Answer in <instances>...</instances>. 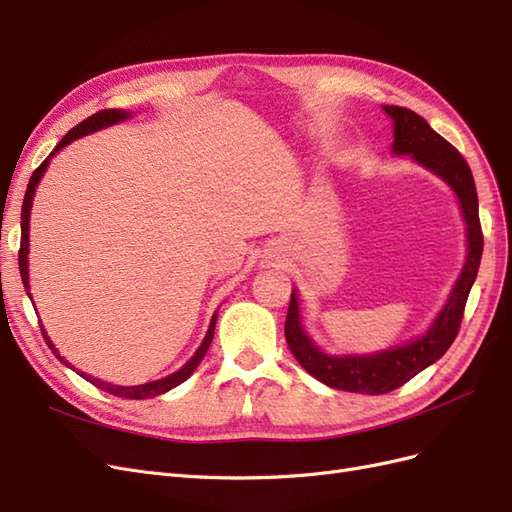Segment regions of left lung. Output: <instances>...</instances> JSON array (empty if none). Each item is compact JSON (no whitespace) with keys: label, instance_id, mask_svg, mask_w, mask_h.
<instances>
[{"label":"left lung","instance_id":"1","mask_svg":"<svg viewBox=\"0 0 512 512\" xmlns=\"http://www.w3.org/2000/svg\"><path fill=\"white\" fill-rule=\"evenodd\" d=\"M382 108L395 123L393 151L408 153L418 164L433 170V173L442 177L455 190L461 203L463 218H466L468 224V260L451 292V299H448L440 316L423 337H418L404 346L365 356H331L320 352L312 339L303 333L299 322L297 292L292 290L284 333L294 359L314 378L333 386V389L365 395H384L399 389L401 384H406L418 371L436 363L451 348L461 327L470 288L476 280L480 254H483V228H480L478 220V196L468 162L436 130H431L429 123L421 115H416L410 108Z\"/></svg>","mask_w":512,"mask_h":512}]
</instances>
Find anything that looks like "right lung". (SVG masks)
Masks as SVG:
<instances>
[{
  "mask_svg": "<svg viewBox=\"0 0 512 512\" xmlns=\"http://www.w3.org/2000/svg\"><path fill=\"white\" fill-rule=\"evenodd\" d=\"M128 117V113H123V111H117V108H104V111H98V113H94L91 117H87L85 121H81L79 126H74L64 138H61V141L57 143V147L49 153V158H46L36 170H34V175H32V179H29V185H27V192H25V198H23V209H21V247H19V271H21V277H23V286L25 288H29V280H27V245H29V209H32V198H34V192H36V185H38V181H40V177L44 175V170H46V166H49V162H51V158L55 156V153L61 149V147H66L68 143H72L74 138H81V136H85V134H89V132H96V130H100V128H106V126H111V123H117V121H123ZM29 294V292H27ZM215 318L218 316H213V320H211V324H209V331H207V337H205V342L200 344V348L196 350V354L192 356V359L185 363L179 371H175L173 376H168V378H162V380H156V382H147V384H138V386H115V384H108V382H102V380H98V378H91V376H87V374H79L87 380V382H91L96 386V389H102V391H106V393H111V395H117V397H126V399H147V397H156V395H162V393H166V391H170V389H175L177 384H181L183 380H188L192 374H194V369L198 367V363L203 361V356L207 354V350H209V346H211V339H213V331H215ZM42 337H46V333H44V329H42ZM46 344H49V348L55 352V356L57 359H61V356L57 354V350H55V346H53V342L49 337H46ZM64 361V359H61ZM66 365H68V361H64ZM70 367V365H68Z\"/></svg>",
  "mask_w": 512,
  "mask_h": 512,
  "instance_id": "add662e5",
  "label": "right lung"
}]
</instances>
